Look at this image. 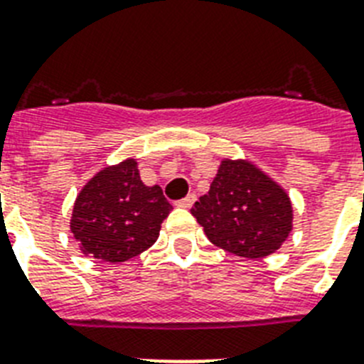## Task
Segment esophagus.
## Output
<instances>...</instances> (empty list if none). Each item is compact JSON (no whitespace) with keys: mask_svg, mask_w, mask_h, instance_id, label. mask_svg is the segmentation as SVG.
I'll list each match as a JSON object with an SVG mask.
<instances>
[{"mask_svg":"<svg viewBox=\"0 0 364 364\" xmlns=\"http://www.w3.org/2000/svg\"><path fill=\"white\" fill-rule=\"evenodd\" d=\"M195 200H197V195L189 193L188 197H184L182 200H178V203H176V206H180V208H191Z\"/></svg>","mask_w":364,"mask_h":364,"instance_id":"1","label":"esophagus"}]
</instances>
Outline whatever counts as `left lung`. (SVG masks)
Masks as SVG:
<instances>
[{
    "instance_id": "obj_1",
    "label": "left lung",
    "mask_w": 364,
    "mask_h": 364,
    "mask_svg": "<svg viewBox=\"0 0 364 364\" xmlns=\"http://www.w3.org/2000/svg\"><path fill=\"white\" fill-rule=\"evenodd\" d=\"M218 247L243 258L275 253L292 230L290 197L247 160H223L218 175L191 208Z\"/></svg>"
}]
</instances>
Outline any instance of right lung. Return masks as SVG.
<instances>
[{"mask_svg": "<svg viewBox=\"0 0 364 364\" xmlns=\"http://www.w3.org/2000/svg\"><path fill=\"white\" fill-rule=\"evenodd\" d=\"M173 210L160 186L141 182L134 158L104 167L80 191L70 230L83 255L126 262L152 245Z\"/></svg>", "mask_w": 364, "mask_h": 364, "instance_id": "1", "label": "right lung"}]
</instances>
